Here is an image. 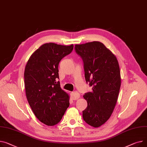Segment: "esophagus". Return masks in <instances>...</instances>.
Segmentation results:
<instances>
[{
  "label": "esophagus",
  "instance_id": "34e87169",
  "mask_svg": "<svg viewBox=\"0 0 147 147\" xmlns=\"http://www.w3.org/2000/svg\"><path fill=\"white\" fill-rule=\"evenodd\" d=\"M80 96V94L77 92H73L71 93V98L74 100H77L78 99H79Z\"/></svg>",
  "mask_w": 147,
  "mask_h": 147
}]
</instances>
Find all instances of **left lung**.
<instances>
[{"label":"left lung","instance_id":"8db88e82","mask_svg":"<svg viewBox=\"0 0 147 147\" xmlns=\"http://www.w3.org/2000/svg\"><path fill=\"white\" fill-rule=\"evenodd\" d=\"M76 53L82 58L84 77L92 90L83 96L87 106L83 118L97 128L111 117L118 100L121 84L119 65L116 56L99 41L75 45Z\"/></svg>","mask_w":147,"mask_h":147}]
</instances>
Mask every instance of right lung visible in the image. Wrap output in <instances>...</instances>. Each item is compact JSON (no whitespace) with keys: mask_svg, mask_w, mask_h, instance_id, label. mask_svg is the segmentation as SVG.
<instances>
[{"mask_svg":"<svg viewBox=\"0 0 147 147\" xmlns=\"http://www.w3.org/2000/svg\"><path fill=\"white\" fill-rule=\"evenodd\" d=\"M73 45H42L26 64L24 82L29 106L38 120L48 126L59 122L70 105L69 96L60 87L58 64L71 53Z\"/></svg>","mask_w":147,"mask_h":147,"instance_id":"add662e5","label":"right lung"}]
</instances>
